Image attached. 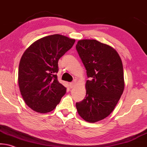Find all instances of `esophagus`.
<instances>
[{
  "label": "esophagus",
  "instance_id": "34e87169",
  "mask_svg": "<svg viewBox=\"0 0 147 147\" xmlns=\"http://www.w3.org/2000/svg\"><path fill=\"white\" fill-rule=\"evenodd\" d=\"M75 85H76V82L75 81H74V82H72L70 83V88H74V87H75Z\"/></svg>",
  "mask_w": 147,
  "mask_h": 147
}]
</instances>
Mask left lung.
<instances>
[{
    "label": "left lung",
    "mask_w": 147,
    "mask_h": 147,
    "mask_svg": "<svg viewBox=\"0 0 147 147\" xmlns=\"http://www.w3.org/2000/svg\"><path fill=\"white\" fill-rule=\"evenodd\" d=\"M76 49L90 78L86 96L76 107L83 119L95 123L113 112L123 94V64L114 48L96 40H79Z\"/></svg>",
    "instance_id": "1"
}]
</instances>
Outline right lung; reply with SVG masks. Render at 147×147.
<instances>
[{
	"instance_id": "add662e5",
	"label": "right lung",
	"mask_w": 147,
	"mask_h": 147,
	"mask_svg": "<svg viewBox=\"0 0 147 147\" xmlns=\"http://www.w3.org/2000/svg\"><path fill=\"white\" fill-rule=\"evenodd\" d=\"M75 40L53 34L36 40L22 55L18 70V84L27 106L40 113L51 112L60 103L66 88L57 80L59 59Z\"/></svg>"
}]
</instances>
